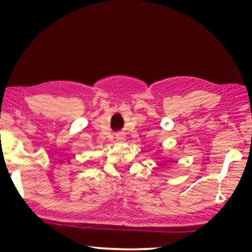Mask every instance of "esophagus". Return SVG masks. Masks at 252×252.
I'll list each match as a JSON object with an SVG mask.
<instances>
[{
    "label": "esophagus",
    "mask_w": 252,
    "mask_h": 252,
    "mask_svg": "<svg viewBox=\"0 0 252 252\" xmlns=\"http://www.w3.org/2000/svg\"><path fill=\"white\" fill-rule=\"evenodd\" d=\"M116 139H117V141H119V142H123L125 141V135H123L122 133H119V134H117V136H116Z\"/></svg>",
    "instance_id": "34e87169"
}]
</instances>
